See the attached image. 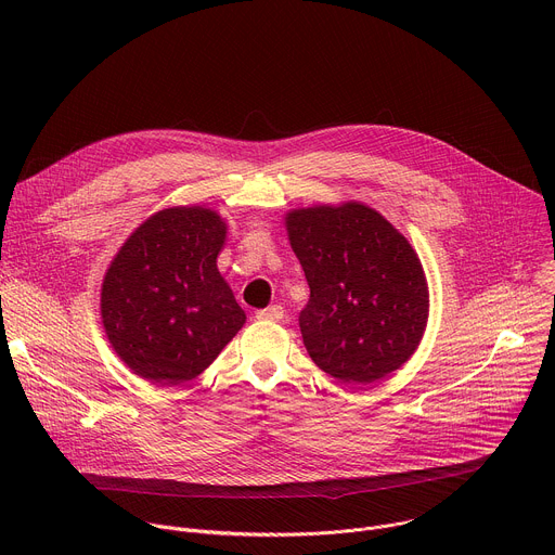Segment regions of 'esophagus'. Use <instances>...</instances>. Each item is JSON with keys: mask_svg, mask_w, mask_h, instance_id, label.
<instances>
[{"mask_svg": "<svg viewBox=\"0 0 555 555\" xmlns=\"http://www.w3.org/2000/svg\"><path fill=\"white\" fill-rule=\"evenodd\" d=\"M283 315H285V311H283V307H281V305H270V307H266V309H259V311H257V319H259V321H272V323H279V321H283Z\"/></svg>", "mask_w": 555, "mask_h": 555, "instance_id": "1", "label": "esophagus"}]
</instances>
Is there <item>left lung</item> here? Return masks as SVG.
<instances>
[{
    "mask_svg": "<svg viewBox=\"0 0 555 555\" xmlns=\"http://www.w3.org/2000/svg\"><path fill=\"white\" fill-rule=\"evenodd\" d=\"M309 300L298 325L309 358L343 384H371L417 349L428 319L422 263L404 236L362 204L287 215Z\"/></svg>",
    "mask_w": 555,
    "mask_h": 555,
    "instance_id": "1",
    "label": "left lung"
}]
</instances>
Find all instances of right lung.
<instances>
[{
	"label": "right lung",
	"instance_id": "right-lung-1",
	"mask_svg": "<svg viewBox=\"0 0 555 555\" xmlns=\"http://www.w3.org/2000/svg\"><path fill=\"white\" fill-rule=\"evenodd\" d=\"M225 223L208 208L149 217L112 261L101 292L107 338L153 384L197 377L246 323L217 270Z\"/></svg>",
	"mask_w": 555,
	"mask_h": 555
}]
</instances>
